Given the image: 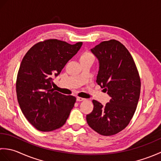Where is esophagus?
<instances>
[{
    "mask_svg": "<svg viewBox=\"0 0 161 161\" xmlns=\"http://www.w3.org/2000/svg\"><path fill=\"white\" fill-rule=\"evenodd\" d=\"M84 100H85V99L82 98V97H77V102H81V101H83Z\"/></svg>",
    "mask_w": 161,
    "mask_h": 161,
    "instance_id": "1",
    "label": "esophagus"
}]
</instances>
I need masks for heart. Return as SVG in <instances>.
Wrapping results in <instances>:
<instances>
[{
    "label": "heart",
    "mask_w": 161,
    "mask_h": 161,
    "mask_svg": "<svg viewBox=\"0 0 161 161\" xmlns=\"http://www.w3.org/2000/svg\"><path fill=\"white\" fill-rule=\"evenodd\" d=\"M94 59V57L91 53L86 52L81 56V59Z\"/></svg>",
    "instance_id": "heart-1"
}]
</instances>
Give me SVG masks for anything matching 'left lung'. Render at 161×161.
Returning a JSON list of instances; mask_svg holds the SVG:
<instances>
[{
  "mask_svg": "<svg viewBox=\"0 0 161 161\" xmlns=\"http://www.w3.org/2000/svg\"><path fill=\"white\" fill-rule=\"evenodd\" d=\"M91 52L100 65L96 82L111 100L105 106L93 100V110L86 115V121L100 135L112 136L124 129L134 115L141 79L131 54L118 41L102 42Z\"/></svg>",
  "mask_w": 161,
  "mask_h": 161,
  "instance_id": "1",
  "label": "left lung"
}]
</instances>
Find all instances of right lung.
I'll use <instances>...</instances> for the list:
<instances>
[{
    "label": "right lung",
    "instance_id": "1",
    "mask_svg": "<svg viewBox=\"0 0 161 161\" xmlns=\"http://www.w3.org/2000/svg\"><path fill=\"white\" fill-rule=\"evenodd\" d=\"M82 45L47 39L34 45L23 58L16 78L17 100L23 115L42 131H52L66 122L76 97L54 91L57 77Z\"/></svg>",
    "mask_w": 161,
    "mask_h": 161
}]
</instances>
